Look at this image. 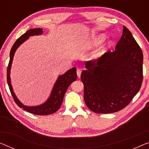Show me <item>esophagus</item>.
<instances>
[{
  "label": "esophagus",
  "instance_id": "esophagus-1",
  "mask_svg": "<svg viewBox=\"0 0 149 149\" xmlns=\"http://www.w3.org/2000/svg\"><path fill=\"white\" fill-rule=\"evenodd\" d=\"M77 77H80L81 76V70H79V69H78V70H77Z\"/></svg>",
  "mask_w": 149,
  "mask_h": 149
}]
</instances>
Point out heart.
Instances as JSON below:
<instances>
[{
  "instance_id": "b5f03b06",
  "label": "heart",
  "mask_w": 149,
  "mask_h": 149,
  "mask_svg": "<svg viewBox=\"0 0 149 149\" xmlns=\"http://www.w3.org/2000/svg\"><path fill=\"white\" fill-rule=\"evenodd\" d=\"M107 39V36L105 34H99L93 37V38L90 40V42L88 43V45L86 46L85 49H91L93 47H96L99 46L101 45L103 42L105 41V40ZM112 41H108L105 45L99 47L97 48L96 50H94L90 55V59L92 61H97L101 58L104 55L106 51L112 45Z\"/></svg>"
}]
</instances>
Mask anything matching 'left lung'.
Segmentation results:
<instances>
[{
  "label": "left lung",
  "mask_w": 149,
  "mask_h": 149,
  "mask_svg": "<svg viewBox=\"0 0 149 149\" xmlns=\"http://www.w3.org/2000/svg\"><path fill=\"white\" fill-rule=\"evenodd\" d=\"M143 54L132 33L123 26V35L113 52L88 62L81 74L84 98L94 112L109 114L123 109L140 90Z\"/></svg>",
  "instance_id": "8db88e82"
}]
</instances>
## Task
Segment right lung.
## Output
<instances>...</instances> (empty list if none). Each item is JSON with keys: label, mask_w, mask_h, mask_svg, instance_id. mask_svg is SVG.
Segmentation results:
<instances>
[{"label": "right lung", "mask_w": 149, "mask_h": 149, "mask_svg": "<svg viewBox=\"0 0 149 149\" xmlns=\"http://www.w3.org/2000/svg\"><path fill=\"white\" fill-rule=\"evenodd\" d=\"M43 33V29L37 28L28 30L25 34L21 35L15 41L14 45L11 48L10 52V61L7 68L8 85L15 102L20 108H23L24 110L36 115H48L57 112L61 106L64 95H65L68 87L73 81H75L77 79L76 68L75 67L72 68L70 70H68L65 73H64L63 74L59 75L57 77V80L55 81L54 85H53L49 96L45 102L37 106H26L19 100L16 94H15L13 86L11 84L10 75L13 57H14L15 53L17 50V49L19 47L20 45H22L24 42L29 38V37L38 36V35H42Z\"/></svg>", "instance_id": "add662e5"}]
</instances>
